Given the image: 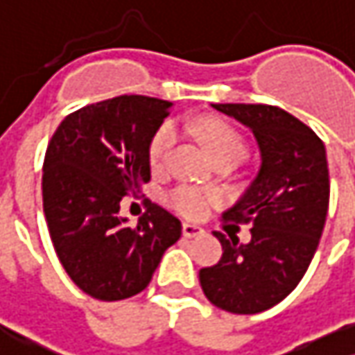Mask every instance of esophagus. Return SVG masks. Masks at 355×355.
Here are the masks:
<instances>
[{
	"label": "esophagus",
	"mask_w": 355,
	"mask_h": 355,
	"mask_svg": "<svg viewBox=\"0 0 355 355\" xmlns=\"http://www.w3.org/2000/svg\"><path fill=\"white\" fill-rule=\"evenodd\" d=\"M182 232H184L186 239H196V236H202V234H204V228H200V226H196V224H190V222H184Z\"/></svg>",
	"instance_id": "34e87169"
}]
</instances>
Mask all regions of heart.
<instances>
[{"label":"heart","instance_id":"obj_1","mask_svg":"<svg viewBox=\"0 0 355 355\" xmlns=\"http://www.w3.org/2000/svg\"><path fill=\"white\" fill-rule=\"evenodd\" d=\"M186 127L198 135V139L202 141V145L206 147V151L212 159L234 157L241 162L244 151H246V145H244L241 133L224 121L198 119L193 123H188ZM173 143H175L173 125H162L149 143V165L153 171L164 169L169 159ZM210 202H212L210 196H206L204 191L196 190L191 186H178L167 193V204L173 210H178L180 214L190 216V218H198L204 214L208 210Z\"/></svg>","mask_w":355,"mask_h":355}]
</instances>
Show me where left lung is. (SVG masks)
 Returning <instances> with one entry per match:
<instances>
[{
    "instance_id": "obj_1",
    "label": "left lung",
    "mask_w": 355,
    "mask_h": 355,
    "mask_svg": "<svg viewBox=\"0 0 355 355\" xmlns=\"http://www.w3.org/2000/svg\"><path fill=\"white\" fill-rule=\"evenodd\" d=\"M248 127L259 143L261 167L241 200L224 212L250 224V241L214 232L218 265L200 270L208 301L239 315L275 307L299 285L317 250L329 206L325 145L287 111L270 105H212Z\"/></svg>"
}]
</instances>
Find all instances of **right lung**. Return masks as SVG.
I'll list each match as a JSON object with an SVG mask.
<instances>
[{"label":"right lung","instance_id":"1","mask_svg":"<svg viewBox=\"0 0 355 355\" xmlns=\"http://www.w3.org/2000/svg\"><path fill=\"white\" fill-rule=\"evenodd\" d=\"M171 103L123 94L70 113L48 143L42 200L64 270L98 301L141 293L182 222L157 204L137 226L121 218V200L151 180L149 143Z\"/></svg>","mask_w":355,"mask_h":355}]
</instances>
